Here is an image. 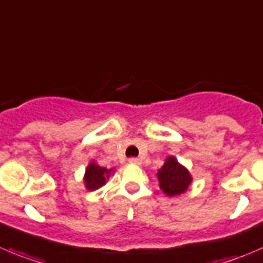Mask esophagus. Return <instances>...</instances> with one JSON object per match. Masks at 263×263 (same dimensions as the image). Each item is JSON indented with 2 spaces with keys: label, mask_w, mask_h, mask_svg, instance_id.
<instances>
[{
  "label": "esophagus",
  "mask_w": 263,
  "mask_h": 263,
  "mask_svg": "<svg viewBox=\"0 0 263 263\" xmlns=\"http://www.w3.org/2000/svg\"><path fill=\"white\" fill-rule=\"evenodd\" d=\"M128 162L131 163V164H141V160H140L139 158H135V157H131V158H129Z\"/></svg>",
  "instance_id": "34e87169"
}]
</instances>
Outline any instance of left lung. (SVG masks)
<instances>
[{"instance_id":"obj_1","label":"left lung","mask_w":263,"mask_h":263,"mask_svg":"<svg viewBox=\"0 0 263 263\" xmlns=\"http://www.w3.org/2000/svg\"><path fill=\"white\" fill-rule=\"evenodd\" d=\"M160 189L167 195H178L187 189L191 182V176L186 168L178 164L177 160L173 157H170L165 160L164 165L158 172Z\"/></svg>"}]
</instances>
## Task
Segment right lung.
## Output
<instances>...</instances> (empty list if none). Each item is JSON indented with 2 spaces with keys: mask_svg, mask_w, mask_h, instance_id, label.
I'll return each mask as SVG.
<instances>
[{
  "mask_svg": "<svg viewBox=\"0 0 263 263\" xmlns=\"http://www.w3.org/2000/svg\"><path fill=\"white\" fill-rule=\"evenodd\" d=\"M109 173H110V171L106 170V168L100 167L95 163H91L86 170V187L88 190H96V189L101 187L105 183V178L109 177Z\"/></svg>",
  "mask_w": 263,
  "mask_h": 263,
  "instance_id": "1",
  "label": "right lung"
}]
</instances>
